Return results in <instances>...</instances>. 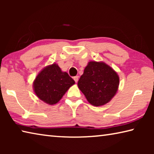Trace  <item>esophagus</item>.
<instances>
[{
    "instance_id": "34e87169",
    "label": "esophagus",
    "mask_w": 154,
    "mask_h": 154,
    "mask_svg": "<svg viewBox=\"0 0 154 154\" xmlns=\"http://www.w3.org/2000/svg\"><path fill=\"white\" fill-rule=\"evenodd\" d=\"M73 79L75 80V82L77 83L78 82V79H79V76H75L73 77Z\"/></svg>"
}]
</instances>
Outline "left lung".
Returning a JSON list of instances; mask_svg holds the SVG:
<instances>
[{"label": "left lung", "mask_w": 154, "mask_h": 154, "mask_svg": "<svg viewBox=\"0 0 154 154\" xmlns=\"http://www.w3.org/2000/svg\"><path fill=\"white\" fill-rule=\"evenodd\" d=\"M119 78L103 62L91 61L78 81V88L91 105L99 106L109 103L118 90Z\"/></svg>", "instance_id": "left-lung-1"}]
</instances>
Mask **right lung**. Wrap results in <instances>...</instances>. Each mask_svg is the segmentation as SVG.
I'll list each match as a JSON object with an SVG mask.
<instances>
[{
    "label": "right lung",
    "mask_w": 154,
    "mask_h": 154,
    "mask_svg": "<svg viewBox=\"0 0 154 154\" xmlns=\"http://www.w3.org/2000/svg\"><path fill=\"white\" fill-rule=\"evenodd\" d=\"M75 84V81L66 72L62 71L58 65H49L41 71L33 82L36 96L49 105H55Z\"/></svg>",
    "instance_id": "right-lung-1"
}]
</instances>
